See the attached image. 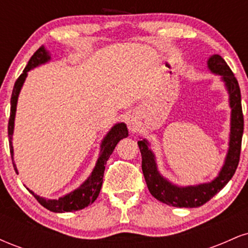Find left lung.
<instances>
[{"label": "left lung", "mask_w": 248, "mask_h": 248, "mask_svg": "<svg viewBox=\"0 0 248 248\" xmlns=\"http://www.w3.org/2000/svg\"><path fill=\"white\" fill-rule=\"evenodd\" d=\"M209 69L213 73L223 77L230 94V106L232 108L231 114V135H230V149L226 161L220 173L211 183L199 184L196 186L178 187L164 179L158 173L156 168L155 157L152 150L148 148L146 140L139 141L142 156V171L149 192L157 201L167 205L176 207H198L209 202L213 196L217 195L223 187L229 183L237 170L240 160L241 140L244 133V115L241 108V94L238 80L233 75L226 62L220 56L215 55L207 62Z\"/></svg>", "instance_id": "left-lung-1"}]
</instances>
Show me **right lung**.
<instances>
[{
    "label": "right lung",
    "instance_id": "right-lung-1",
    "mask_svg": "<svg viewBox=\"0 0 248 248\" xmlns=\"http://www.w3.org/2000/svg\"><path fill=\"white\" fill-rule=\"evenodd\" d=\"M50 59L49 55L45 51L44 46H41L38 50L33 53L32 57L30 58L29 62L25 66L23 70V73L17 78L15 81V85H14L13 93H11V107H10V118L9 122H8V136H9V147H10V154H11V160H13L14 169L17 172L16 166L14 163V149L13 144H11V136H13L14 133V120H15V112H16V105H17V98H18L19 91H21L22 85L25 80V77L28 75V71H30L32 67L38 66L39 64H43V62H47ZM128 136V130L127 127L124 124H115L112 129L109 130V133L107 134L106 138L104 139L101 144V152L100 156H99L98 162H96V166L93 170L92 175L88 177V179L85 182L84 184L80 187L75 190L73 192L69 193V195L64 196V197L59 199H45L39 197L33 193L32 191L29 192L35 197L38 203L41 204L42 206H44L45 209L50 210L52 212H70V211H78V210L84 209L92 204L93 202L98 198L99 192H100L101 186H102V177H104V171H105V164L108 158H109L110 154L113 153L114 148L118 142L121 140V139L127 138Z\"/></svg>",
    "mask_w": 248,
    "mask_h": 248
}]
</instances>
